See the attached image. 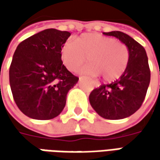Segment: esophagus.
I'll use <instances>...</instances> for the list:
<instances>
[{
	"instance_id": "esophagus-1",
	"label": "esophagus",
	"mask_w": 160,
	"mask_h": 160,
	"mask_svg": "<svg viewBox=\"0 0 160 160\" xmlns=\"http://www.w3.org/2000/svg\"><path fill=\"white\" fill-rule=\"evenodd\" d=\"M96 86H99V84H97V83H96Z\"/></svg>"
}]
</instances>
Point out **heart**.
Returning <instances> with one entry per match:
<instances>
[{"label":"heart","mask_w":160,"mask_h":160,"mask_svg":"<svg viewBox=\"0 0 160 160\" xmlns=\"http://www.w3.org/2000/svg\"><path fill=\"white\" fill-rule=\"evenodd\" d=\"M60 57L69 71H76L86 61L91 63L80 70L91 76H99L111 82L126 71L130 53L125 43L97 33L82 34L77 41L68 40L60 49Z\"/></svg>","instance_id":"b5f03b06"}]
</instances>
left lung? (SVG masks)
Here are the masks:
<instances>
[{"label": "left lung", "mask_w": 160, "mask_h": 160, "mask_svg": "<svg viewBox=\"0 0 160 160\" xmlns=\"http://www.w3.org/2000/svg\"><path fill=\"white\" fill-rule=\"evenodd\" d=\"M125 43L130 53L126 71L118 80L102 84L90 93L91 106L106 119L126 118L136 112L144 101L151 81L145 49L131 36L119 31L103 33Z\"/></svg>", "instance_id": "8db88e82"}]
</instances>
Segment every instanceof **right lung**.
Returning <instances> with one entry per match:
<instances>
[{"label":"right lung","instance_id":"obj_1","mask_svg":"<svg viewBox=\"0 0 160 160\" xmlns=\"http://www.w3.org/2000/svg\"><path fill=\"white\" fill-rule=\"evenodd\" d=\"M70 34L45 29L16 49L9 67L10 89L17 106L31 118L49 120L58 116L68 91L79 79L67 69L60 57V49Z\"/></svg>","mask_w":160,"mask_h":160}]
</instances>
